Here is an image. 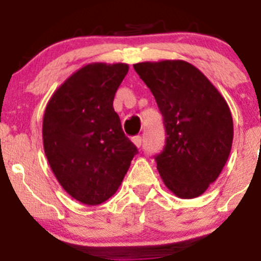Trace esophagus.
<instances>
[{"mask_svg":"<svg viewBox=\"0 0 261 261\" xmlns=\"http://www.w3.org/2000/svg\"><path fill=\"white\" fill-rule=\"evenodd\" d=\"M133 143L135 144L136 146L140 147L141 146V143H143V139H141V136H134L133 138Z\"/></svg>","mask_w":261,"mask_h":261,"instance_id":"1","label":"esophagus"}]
</instances>
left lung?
Here are the masks:
<instances>
[{"instance_id":"1","label":"left lung","mask_w":261,"mask_h":261,"mask_svg":"<svg viewBox=\"0 0 261 261\" xmlns=\"http://www.w3.org/2000/svg\"><path fill=\"white\" fill-rule=\"evenodd\" d=\"M163 115L165 145L155 155L165 186L196 198L218 178L230 155L233 122L228 105L206 75L184 60L134 64Z\"/></svg>"}]
</instances>
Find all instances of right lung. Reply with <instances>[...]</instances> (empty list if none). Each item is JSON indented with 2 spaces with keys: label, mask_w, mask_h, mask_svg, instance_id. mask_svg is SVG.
Returning <instances> with one entry per match:
<instances>
[{
  "label": "right lung",
  "mask_w": 261,
  "mask_h": 261,
  "mask_svg": "<svg viewBox=\"0 0 261 261\" xmlns=\"http://www.w3.org/2000/svg\"><path fill=\"white\" fill-rule=\"evenodd\" d=\"M128 65L92 63L73 73L49 99L44 151L69 196L94 206L116 193L138 147L125 136L114 98Z\"/></svg>",
  "instance_id": "add662e5"
}]
</instances>
